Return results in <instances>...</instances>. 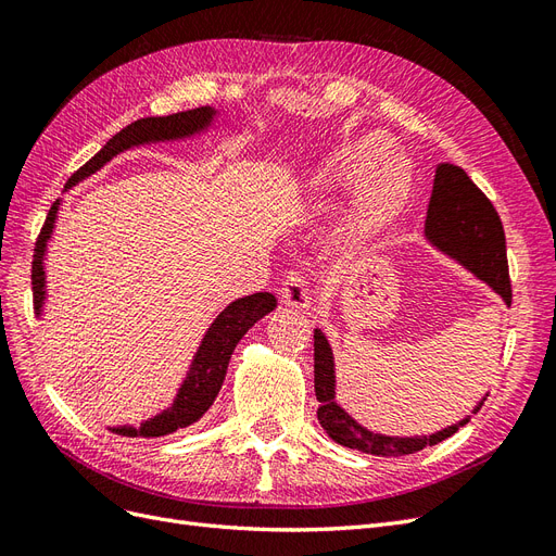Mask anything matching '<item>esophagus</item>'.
Masks as SVG:
<instances>
[{"mask_svg": "<svg viewBox=\"0 0 556 556\" xmlns=\"http://www.w3.org/2000/svg\"><path fill=\"white\" fill-rule=\"evenodd\" d=\"M280 299L292 308H308L311 296H308V288H306L304 276L296 274V271H290L288 276H285V282L280 288Z\"/></svg>", "mask_w": 556, "mask_h": 556, "instance_id": "obj_1", "label": "esophagus"}]
</instances>
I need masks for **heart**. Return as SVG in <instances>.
I'll use <instances>...</instances> for the list:
<instances>
[{
  "instance_id": "heart-1",
  "label": "heart",
  "mask_w": 556,
  "mask_h": 556,
  "mask_svg": "<svg viewBox=\"0 0 556 556\" xmlns=\"http://www.w3.org/2000/svg\"><path fill=\"white\" fill-rule=\"evenodd\" d=\"M390 153V141L371 134V137H359L333 148L315 169L311 182L317 192L343 190L357 182L333 229L339 243L352 245L378 237L390 229L406 208L410 174L399 162L377 166Z\"/></svg>"
}]
</instances>
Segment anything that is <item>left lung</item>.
I'll use <instances>...</instances> for the list:
<instances>
[{"label":"left lung","mask_w":556,"mask_h":556,"mask_svg":"<svg viewBox=\"0 0 556 556\" xmlns=\"http://www.w3.org/2000/svg\"><path fill=\"white\" fill-rule=\"evenodd\" d=\"M427 241L443 252L445 257L454 260L466 271L473 274L478 280L486 282L503 299V304L510 308L513 290L508 276V257H506V237L503 225L492 201L482 194L478 185L468 178L462 166L439 164L433 176V190L425 220ZM315 339V396L319 401L317 419L323 429L329 433L333 443L350 450H359L376 457H403L457 433L464 425L470 422L480 408L486 392L473 413L466 415L459 422H454L441 431L422 433V435H387L366 429L352 417L339 401H336V364L333 350L329 345L327 333L323 329L313 331Z\"/></svg>","instance_id":"obj_1"}]
</instances>
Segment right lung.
Listing matches in <instances>:
<instances>
[{
	"instance_id": "1",
	"label": "right lung",
	"mask_w": 556,
	"mask_h": 556,
	"mask_svg": "<svg viewBox=\"0 0 556 556\" xmlns=\"http://www.w3.org/2000/svg\"><path fill=\"white\" fill-rule=\"evenodd\" d=\"M217 115L215 106H199L190 111H180L162 117H141V121L127 125L115 134L113 139L106 141V146L99 150V153L80 166V169L64 185V192H70L80 180L90 178L99 169L117 157L125 150L141 148L150 143H174V141H188L194 137H201L213 129ZM62 206V199H58L48 211L46 225L39 233V241L35 248V262H31V292H35V311L37 317H43L46 306V255H48V243L53 239L58 213ZM276 296L271 292H257L243 299L231 301L225 306L217 317L206 329L204 339H201L194 357L190 362L188 374H185L182 382L178 384V392L172 401L169 408L160 410L157 415L143 419L139 427L134 425H115L106 427L109 431L117 435H127V439H160V435H169L178 429H185L194 425L197 419L206 415V410L213 406L215 396L220 394L223 382L227 376L229 359L237 350L239 341L248 333L250 327H255L264 315L276 308Z\"/></svg>"
}]
</instances>
